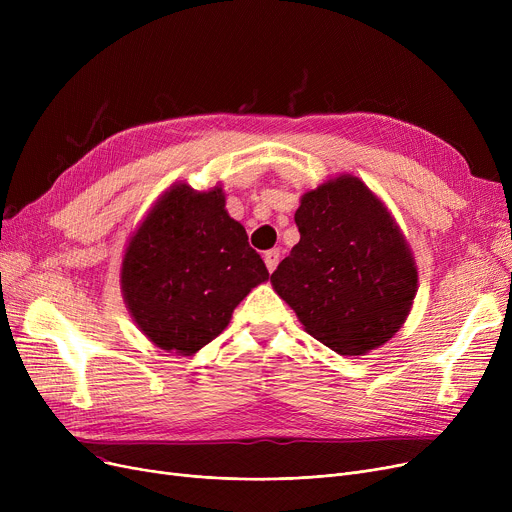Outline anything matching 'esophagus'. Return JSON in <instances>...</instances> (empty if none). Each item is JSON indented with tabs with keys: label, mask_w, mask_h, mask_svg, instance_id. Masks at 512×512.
I'll return each instance as SVG.
<instances>
[{
	"label": "esophagus",
	"mask_w": 512,
	"mask_h": 512,
	"mask_svg": "<svg viewBox=\"0 0 512 512\" xmlns=\"http://www.w3.org/2000/svg\"><path fill=\"white\" fill-rule=\"evenodd\" d=\"M280 257H282V253H280V249H272V251H267L265 253V265H267V270L270 272H274L276 267H278V263H280Z\"/></svg>",
	"instance_id": "esophagus-1"
}]
</instances>
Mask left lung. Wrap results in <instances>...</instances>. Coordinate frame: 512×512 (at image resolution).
<instances>
[{"instance_id":"obj_1","label":"left lung","mask_w":512,"mask_h":512,"mask_svg":"<svg viewBox=\"0 0 512 512\" xmlns=\"http://www.w3.org/2000/svg\"><path fill=\"white\" fill-rule=\"evenodd\" d=\"M294 222L301 240L272 274L280 299L338 355L388 342L417 294L413 253L388 207L342 174L305 193Z\"/></svg>"}]
</instances>
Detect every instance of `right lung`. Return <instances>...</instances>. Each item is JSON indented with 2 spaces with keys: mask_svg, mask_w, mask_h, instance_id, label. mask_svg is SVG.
<instances>
[{
  "mask_svg": "<svg viewBox=\"0 0 512 512\" xmlns=\"http://www.w3.org/2000/svg\"><path fill=\"white\" fill-rule=\"evenodd\" d=\"M267 278L247 230L226 211L222 186L197 193L184 182L170 186L130 236L120 272L134 324L184 357L220 336L236 305Z\"/></svg>",
  "mask_w": 512,
  "mask_h": 512,
  "instance_id": "add662e5",
  "label": "right lung"
}]
</instances>
